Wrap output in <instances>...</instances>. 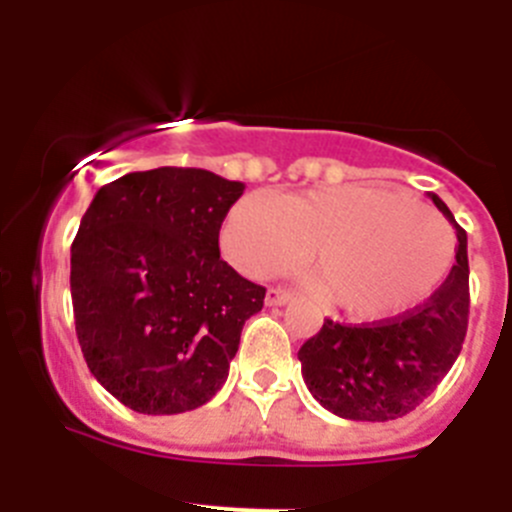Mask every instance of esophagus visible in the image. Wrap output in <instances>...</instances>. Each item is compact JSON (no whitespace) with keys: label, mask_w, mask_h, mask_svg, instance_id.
Listing matches in <instances>:
<instances>
[{"label":"esophagus","mask_w":512,"mask_h":512,"mask_svg":"<svg viewBox=\"0 0 512 512\" xmlns=\"http://www.w3.org/2000/svg\"><path fill=\"white\" fill-rule=\"evenodd\" d=\"M293 300V295L288 290H280V288H270L265 295V303L267 305H288Z\"/></svg>","instance_id":"obj_1"}]
</instances>
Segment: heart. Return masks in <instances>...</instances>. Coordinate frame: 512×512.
I'll return each mask as SVG.
<instances>
[{
	"mask_svg": "<svg viewBox=\"0 0 512 512\" xmlns=\"http://www.w3.org/2000/svg\"><path fill=\"white\" fill-rule=\"evenodd\" d=\"M222 252L250 278H267L308 252L313 285L351 318L399 313L439 288L455 237L427 204L374 186H331L275 202L242 197L219 232Z\"/></svg>",
	"mask_w": 512,
	"mask_h": 512,
	"instance_id": "1",
	"label": "heart"
}]
</instances>
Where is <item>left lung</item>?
<instances>
[{
    "instance_id": "1",
    "label": "left lung",
    "mask_w": 512,
    "mask_h": 512,
    "mask_svg": "<svg viewBox=\"0 0 512 512\" xmlns=\"http://www.w3.org/2000/svg\"><path fill=\"white\" fill-rule=\"evenodd\" d=\"M429 199L455 227L457 262L427 303L374 326H341L326 318L321 331L300 346L305 386L336 417H404L437 389L460 356L470 313L467 232L437 194Z\"/></svg>"
}]
</instances>
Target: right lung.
<instances>
[{
  "mask_svg": "<svg viewBox=\"0 0 512 512\" xmlns=\"http://www.w3.org/2000/svg\"><path fill=\"white\" fill-rule=\"evenodd\" d=\"M245 184L204 169L133 171L95 191L70 250L90 374L138 414H181L222 389L265 288L219 257Z\"/></svg>",
  "mask_w": 512,
  "mask_h": 512,
  "instance_id": "obj_1",
  "label": "right lung"
}]
</instances>
